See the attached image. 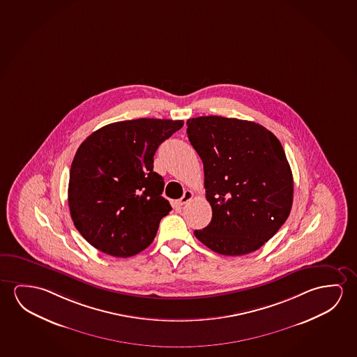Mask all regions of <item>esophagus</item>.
Returning <instances> with one entry per match:
<instances>
[{
    "instance_id": "esophagus-1",
    "label": "esophagus",
    "mask_w": 357,
    "mask_h": 357,
    "mask_svg": "<svg viewBox=\"0 0 357 357\" xmlns=\"http://www.w3.org/2000/svg\"><path fill=\"white\" fill-rule=\"evenodd\" d=\"M192 198H194V192H192V190H185L181 200H179V205H185V204H187L188 202H190Z\"/></svg>"
}]
</instances>
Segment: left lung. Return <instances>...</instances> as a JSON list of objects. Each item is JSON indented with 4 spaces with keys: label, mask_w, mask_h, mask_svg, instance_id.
<instances>
[{
    "label": "left lung",
    "mask_w": 357,
    "mask_h": 357,
    "mask_svg": "<svg viewBox=\"0 0 357 357\" xmlns=\"http://www.w3.org/2000/svg\"><path fill=\"white\" fill-rule=\"evenodd\" d=\"M187 133L204 165L211 221L194 235L224 256L253 252L291 213L293 176L278 138L252 121L200 116Z\"/></svg>",
    "instance_id": "left-lung-1"
}]
</instances>
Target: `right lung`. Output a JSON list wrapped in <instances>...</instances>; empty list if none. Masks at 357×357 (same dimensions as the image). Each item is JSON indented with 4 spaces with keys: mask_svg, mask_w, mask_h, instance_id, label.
Returning a JSON list of instances; mask_svg holds the SVG:
<instances>
[{
    "mask_svg": "<svg viewBox=\"0 0 357 357\" xmlns=\"http://www.w3.org/2000/svg\"><path fill=\"white\" fill-rule=\"evenodd\" d=\"M183 121H120L93 132L73 159L68 203L82 236L101 252L131 257L152 243L172 206L153 172L159 144Z\"/></svg>",
    "mask_w": 357,
    "mask_h": 357,
    "instance_id": "1",
    "label": "right lung"
}]
</instances>
